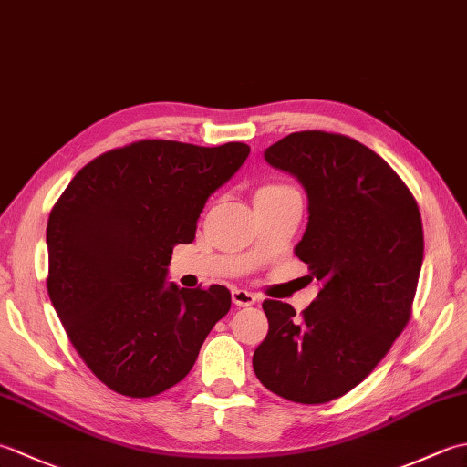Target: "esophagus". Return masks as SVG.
Here are the masks:
<instances>
[{"mask_svg":"<svg viewBox=\"0 0 467 467\" xmlns=\"http://www.w3.org/2000/svg\"><path fill=\"white\" fill-rule=\"evenodd\" d=\"M233 303L236 306H251L256 303V295L244 289H233Z\"/></svg>","mask_w":467,"mask_h":467,"instance_id":"1","label":"esophagus"}]
</instances>
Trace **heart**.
Segmentation results:
<instances>
[{
	"label": "heart",
	"mask_w": 467,
	"mask_h": 467,
	"mask_svg": "<svg viewBox=\"0 0 467 467\" xmlns=\"http://www.w3.org/2000/svg\"><path fill=\"white\" fill-rule=\"evenodd\" d=\"M283 192H296V188H293L291 184H283V182H269V184H263L259 188L256 196H271V194H283Z\"/></svg>",
	"instance_id": "1"
}]
</instances>
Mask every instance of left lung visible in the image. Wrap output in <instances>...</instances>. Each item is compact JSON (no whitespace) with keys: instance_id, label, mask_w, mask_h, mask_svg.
Here are the masks:
<instances>
[{"instance_id":"1","label":"left lung","mask_w":467,"mask_h":467,"mask_svg":"<svg viewBox=\"0 0 467 467\" xmlns=\"http://www.w3.org/2000/svg\"><path fill=\"white\" fill-rule=\"evenodd\" d=\"M265 161L299 178L309 224L295 254L321 291L296 317L266 299L269 333L253 367L266 389L317 405L359 385L405 329L423 261L418 202L371 148L323 130L285 136Z\"/></svg>"}]
</instances>
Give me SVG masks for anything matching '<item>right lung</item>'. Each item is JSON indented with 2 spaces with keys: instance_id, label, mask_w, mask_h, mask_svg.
<instances>
[{
  "instance_id": "right-lung-1",
  "label": "right lung",
  "mask_w": 467,
  "mask_h": 467,
  "mask_svg": "<svg viewBox=\"0 0 467 467\" xmlns=\"http://www.w3.org/2000/svg\"><path fill=\"white\" fill-rule=\"evenodd\" d=\"M243 142L138 140L88 162L47 221V295L90 371L126 398L182 381L231 291L166 286L211 196L249 156Z\"/></svg>"
}]
</instances>
